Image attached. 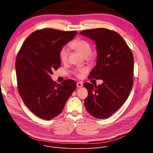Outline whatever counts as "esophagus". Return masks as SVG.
Masks as SVG:
<instances>
[{
    "label": "esophagus",
    "instance_id": "esophagus-1",
    "mask_svg": "<svg viewBox=\"0 0 153 153\" xmlns=\"http://www.w3.org/2000/svg\"><path fill=\"white\" fill-rule=\"evenodd\" d=\"M76 85H77V87H83V84L82 82H77V84H76Z\"/></svg>",
    "mask_w": 153,
    "mask_h": 153
}]
</instances>
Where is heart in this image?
I'll use <instances>...</instances> for the list:
<instances>
[{
    "label": "heart",
    "mask_w": 153,
    "mask_h": 153,
    "mask_svg": "<svg viewBox=\"0 0 153 153\" xmlns=\"http://www.w3.org/2000/svg\"><path fill=\"white\" fill-rule=\"evenodd\" d=\"M71 48L75 50L78 52H79L83 57L87 58L91 56L92 53V48L90 44L87 41L84 39H77L74 41L70 44ZM69 55V49L66 47H64L61 48L59 53V57L62 62H66L68 61ZM74 74L78 78H81L84 74L86 73V69L84 68H81L79 69H76L74 71Z\"/></svg>",
    "instance_id": "1"
}]
</instances>
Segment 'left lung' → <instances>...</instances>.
Segmentation results:
<instances>
[{
    "instance_id": "8db88e82",
    "label": "left lung",
    "mask_w": 153,
    "mask_h": 153,
    "mask_svg": "<svg viewBox=\"0 0 153 153\" xmlns=\"http://www.w3.org/2000/svg\"><path fill=\"white\" fill-rule=\"evenodd\" d=\"M80 34L93 40L96 46V65L89 78L103 82L98 87L84 84L88 91L84 101L85 108L95 118H108L123 105L132 89V52L115 31L100 28L83 30Z\"/></svg>"
}]
</instances>
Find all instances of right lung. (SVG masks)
<instances>
[{
	"label": "right lung",
	"instance_id": "add662e5",
	"mask_svg": "<svg viewBox=\"0 0 153 153\" xmlns=\"http://www.w3.org/2000/svg\"><path fill=\"white\" fill-rule=\"evenodd\" d=\"M76 31L45 29L34 32L24 41L16 60L18 90L25 105L36 116L50 120L61 113L76 89L73 80L61 84L51 78L61 66L59 53Z\"/></svg>",
	"mask_w": 153,
	"mask_h": 153
}]
</instances>
